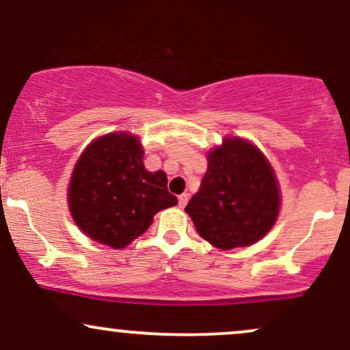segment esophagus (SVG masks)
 <instances>
[{"mask_svg": "<svg viewBox=\"0 0 350 350\" xmlns=\"http://www.w3.org/2000/svg\"><path fill=\"white\" fill-rule=\"evenodd\" d=\"M188 203V195L187 193H183V195L178 196V206L180 208H185V204Z\"/></svg>", "mask_w": 350, "mask_h": 350, "instance_id": "obj_1", "label": "esophagus"}]
</instances>
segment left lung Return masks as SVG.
Masks as SVG:
<instances>
[{
	"label": "left lung",
	"mask_w": 350,
	"mask_h": 350,
	"mask_svg": "<svg viewBox=\"0 0 350 350\" xmlns=\"http://www.w3.org/2000/svg\"><path fill=\"white\" fill-rule=\"evenodd\" d=\"M185 211L200 236L217 249L256 244L280 211L272 165L254 144L226 137L223 146L209 150L206 174Z\"/></svg>",
	"instance_id": "1"
}]
</instances>
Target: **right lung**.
Returning <instances> with one entry per match:
<instances>
[{
  "instance_id": "add662e5",
  "label": "right lung",
  "mask_w": 350,
  "mask_h": 350,
  "mask_svg": "<svg viewBox=\"0 0 350 350\" xmlns=\"http://www.w3.org/2000/svg\"><path fill=\"white\" fill-rule=\"evenodd\" d=\"M141 141L129 133L94 139L80 155L68 187V209L90 239L122 249L175 206L163 170L147 172Z\"/></svg>"
}]
</instances>
